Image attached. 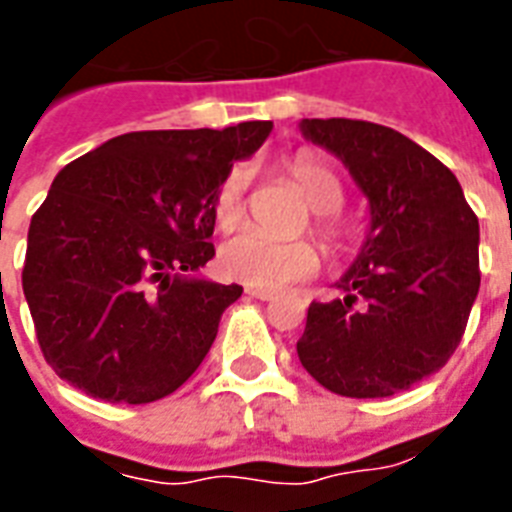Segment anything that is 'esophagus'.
Returning a JSON list of instances; mask_svg holds the SVG:
<instances>
[{
    "label": "esophagus",
    "mask_w": 512,
    "mask_h": 512,
    "mask_svg": "<svg viewBox=\"0 0 512 512\" xmlns=\"http://www.w3.org/2000/svg\"><path fill=\"white\" fill-rule=\"evenodd\" d=\"M247 295H249V297H255V300H273V297H276V292H271V289H255V287H249V289H247Z\"/></svg>",
    "instance_id": "34e87169"
}]
</instances>
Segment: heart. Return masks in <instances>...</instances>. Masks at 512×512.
Instances as JSON below:
<instances>
[{
	"instance_id": "1",
	"label": "heart",
	"mask_w": 512,
	"mask_h": 512,
	"mask_svg": "<svg viewBox=\"0 0 512 512\" xmlns=\"http://www.w3.org/2000/svg\"><path fill=\"white\" fill-rule=\"evenodd\" d=\"M287 175L297 193L313 209V236L332 255H345L353 244V231L337 212L345 201L337 172L329 167L324 156L303 148L295 156H289ZM249 183H252V170L247 164H233L231 170L225 172L212 196V220L217 231L228 233L239 228L247 215ZM217 268L225 279L241 281L247 287L279 289L295 281L311 279L321 268V252L308 239L273 241L257 231H241L239 236H233L220 247Z\"/></svg>"
}]
</instances>
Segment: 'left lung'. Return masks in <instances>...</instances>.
Here are the masks:
<instances>
[{"instance_id": "1", "label": "left lung", "mask_w": 512, "mask_h": 512, "mask_svg": "<svg viewBox=\"0 0 512 512\" xmlns=\"http://www.w3.org/2000/svg\"><path fill=\"white\" fill-rule=\"evenodd\" d=\"M372 207V231L337 287L308 308L297 356L337 396L385 398L452 358L481 287L478 217L454 172L401 132L361 119H303Z\"/></svg>"}]
</instances>
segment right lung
<instances>
[{
    "label": "right lung",
    "instance_id": "right-lung-1",
    "mask_svg": "<svg viewBox=\"0 0 512 512\" xmlns=\"http://www.w3.org/2000/svg\"><path fill=\"white\" fill-rule=\"evenodd\" d=\"M271 130L127 132L58 172L28 225L23 295L60 380L151 404L199 369L241 287L188 273L215 257L217 185Z\"/></svg>",
    "mask_w": 512,
    "mask_h": 512
}]
</instances>
